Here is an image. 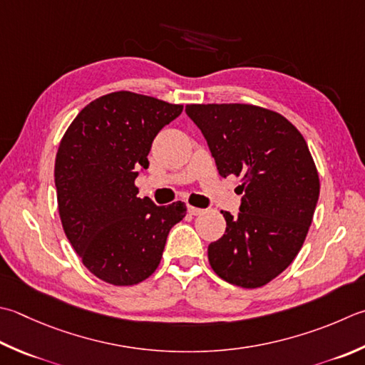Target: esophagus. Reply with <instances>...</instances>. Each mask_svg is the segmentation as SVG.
I'll list each match as a JSON object with an SVG mask.
<instances>
[{
  "label": "esophagus",
  "instance_id": "34e87169",
  "mask_svg": "<svg viewBox=\"0 0 365 365\" xmlns=\"http://www.w3.org/2000/svg\"><path fill=\"white\" fill-rule=\"evenodd\" d=\"M188 212H190V215H202V213H204V210L202 209H197V207H188Z\"/></svg>",
  "mask_w": 365,
  "mask_h": 365
}]
</instances>
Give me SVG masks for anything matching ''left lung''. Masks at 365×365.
<instances>
[{
  "instance_id": "left-lung-1",
  "label": "left lung",
  "mask_w": 365,
  "mask_h": 365,
  "mask_svg": "<svg viewBox=\"0 0 365 365\" xmlns=\"http://www.w3.org/2000/svg\"><path fill=\"white\" fill-rule=\"evenodd\" d=\"M187 115L207 140L221 177L240 175L237 215L209 245L225 282L259 288L294 261L312 225L319 178L309 145L280 113L250 104H190Z\"/></svg>"
}]
</instances>
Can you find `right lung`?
Here are the masks:
<instances>
[{
    "label": "right lung",
    "mask_w": 365,
    "mask_h": 365,
    "mask_svg": "<svg viewBox=\"0 0 365 365\" xmlns=\"http://www.w3.org/2000/svg\"><path fill=\"white\" fill-rule=\"evenodd\" d=\"M183 106L131 91L91 101L64 133L55 160V187L64 234L83 266L115 287L152 275L168 234L187 205L138 197L134 180L148 168L152 142Z\"/></svg>",
    "instance_id": "1"
}]
</instances>
